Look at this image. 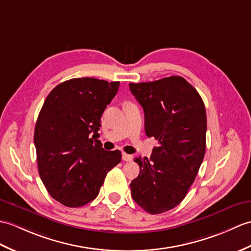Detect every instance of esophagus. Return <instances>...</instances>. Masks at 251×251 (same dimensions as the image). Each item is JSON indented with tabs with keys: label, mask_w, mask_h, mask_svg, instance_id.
Returning a JSON list of instances; mask_svg holds the SVG:
<instances>
[{
	"label": "esophagus",
	"mask_w": 251,
	"mask_h": 251,
	"mask_svg": "<svg viewBox=\"0 0 251 251\" xmlns=\"http://www.w3.org/2000/svg\"><path fill=\"white\" fill-rule=\"evenodd\" d=\"M122 157H123V160L124 161H132V159H133V157L131 155L126 154V153L122 154Z\"/></svg>",
	"instance_id": "esophagus-1"
}]
</instances>
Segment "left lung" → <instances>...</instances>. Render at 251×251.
I'll return each mask as SVG.
<instances>
[{
    "label": "left lung",
    "mask_w": 251,
    "mask_h": 251,
    "mask_svg": "<svg viewBox=\"0 0 251 251\" xmlns=\"http://www.w3.org/2000/svg\"><path fill=\"white\" fill-rule=\"evenodd\" d=\"M144 111L145 133L158 141L150 158L137 157L132 199L150 214L176 207L187 195L206 148V112L199 93L184 78L129 83Z\"/></svg>",
    "instance_id": "1"
}]
</instances>
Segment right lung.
I'll return each mask as SVG.
<instances>
[{
    "label": "right lung",
    "mask_w": 251,
    "mask_h": 251,
    "mask_svg": "<svg viewBox=\"0 0 251 251\" xmlns=\"http://www.w3.org/2000/svg\"><path fill=\"white\" fill-rule=\"evenodd\" d=\"M120 82L75 78L47 96L34 131L40 178L50 196L68 207L83 206L99 194L107 173L122 159L99 141L100 118Z\"/></svg>",
    "instance_id": "1"
}]
</instances>
